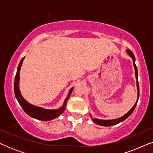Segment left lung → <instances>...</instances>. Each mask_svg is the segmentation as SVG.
<instances>
[{
	"instance_id": "obj_1",
	"label": "left lung",
	"mask_w": 153,
	"mask_h": 153,
	"mask_svg": "<svg viewBox=\"0 0 153 153\" xmlns=\"http://www.w3.org/2000/svg\"><path fill=\"white\" fill-rule=\"evenodd\" d=\"M126 52H127V53L128 54V56H130V57L131 58V59H132L134 68V70H135V76H136V79H137V102H136V103L134 105L133 107L131 108L126 114L124 115V116L122 117H120V118H118L116 119H112V120H102V119L93 118L91 115L90 114V116H91V118H92V120H93V122L95 123V124L101 125V126H105V127L113 126V125L118 124V123L123 122V120H125V119L128 118V117L130 116L131 114H132V112L134 111V110L136 106H137L138 100H139V82H138L137 68V65H136V64H135V57H134V53L129 49H127Z\"/></svg>"
}]
</instances>
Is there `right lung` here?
<instances>
[{
  "instance_id": "obj_1",
  "label": "right lung",
  "mask_w": 153,
  "mask_h": 153,
  "mask_svg": "<svg viewBox=\"0 0 153 153\" xmlns=\"http://www.w3.org/2000/svg\"><path fill=\"white\" fill-rule=\"evenodd\" d=\"M25 58V56L24 58H22L21 61L19 64V66L17 68V71H16V74L15 76V79H14V94H15V97L17 100V101L19 103L20 106H22L23 109L29 116L32 117L33 118L37 119V120H42V121H48L55 119L61 115L64 111L65 110L67 102L70 96L72 93V92L74 89V87L69 91L68 97L65 98V101L63 102V104L58 109H47V108L40 107V106H37L33 104H31L26 101V100L23 97V96L21 94L20 90H19V81H20V70L22 68L23 61H24Z\"/></svg>"
}]
</instances>
